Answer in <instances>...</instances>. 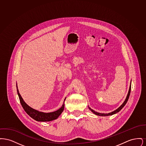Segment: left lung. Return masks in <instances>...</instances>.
Segmentation results:
<instances>
[{
	"label": "left lung",
	"mask_w": 146,
	"mask_h": 146,
	"mask_svg": "<svg viewBox=\"0 0 146 146\" xmlns=\"http://www.w3.org/2000/svg\"><path fill=\"white\" fill-rule=\"evenodd\" d=\"M131 83H130V85L129 90V91H128V94H127V96L126 97V99H125L124 102H123V104H121L118 108H117V110H115V111H111V112L109 113H98V112H97V111H94L93 110H92L91 108H90V107L88 106L89 110H90L91 111H92L93 113H94L95 115H98V116H102V117L112 115H113V114H115L117 113H118L119 111H120L125 106V104L127 103V101H128V100H129V96H130V92H131Z\"/></svg>",
	"instance_id": "8db88e82"
}]
</instances>
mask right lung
Segmentation results:
<instances>
[{
  "mask_svg": "<svg viewBox=\"0 0 146 146\" xmlns=\"http://www.w3.org/2000/svg\"><path fill=\"white\" fill-rule=\"evenodd\" d=\"M16 88H17V94L19 97L20 101V103H21L23 108L31 118H33L36 121H50L55 120L61 115V114L62 113V111L64 110V101H65L66 97L64 100V102H63L62 107L60 108H59L58 110L55 111H52V112H50V113H44V112H42V111H38L32 108L30 106H29L28 104L24 101L22 97H21V95L20 94L18 88H17V84H16Z\"/></svg>",
  "mask_w": 146,
  "mask_h": 146,
  "instance_id": "1",
  "label": "right lung"
}]
</instances>
